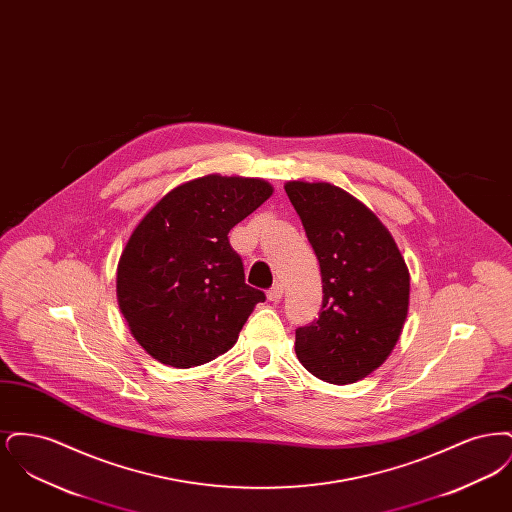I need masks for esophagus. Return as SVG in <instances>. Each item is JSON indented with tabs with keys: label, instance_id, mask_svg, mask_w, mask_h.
<instances>
[{
	"label": "esophagus",
	"instance_id": "obj_1",
	"mask_svg": "<svg viewBox=\"0 0 512 512\" xmlns=\"http://www.w3.org/2000/svg\"><path fill=\"white\" fill-rule=\"evenodd\" d=\"M268 301H280L284 297V286L282 284H276L272 286L267 292Z\"/></svg>",
	"mask_w": 512,
	"mask_h": 512
}]
</instances>
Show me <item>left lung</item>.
<instances>
[{"label": "left lung", "mask_w": 512, "mask_h": 512, "mask_svg": "<svg viewBox=\"0 0 512 512\" xmlns=\"http://www.w3.org/2000/svg\"><path fill=\"white\" fill-rule=\"evenodd\" d=\"M317 253L322 309L295 330L299 363L328 384H355L384 365L409 313L411 276L390 230L328 182L284 184Z\"/></svg>", "instance_id": "obj_1"}]
</instances>
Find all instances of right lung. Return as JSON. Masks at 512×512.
<instances>
[{
    "instance_id": "right-lung-1",
    "label": "right lung",
    "mask_w": 512,
    "mask_h": 512,
    "mask_svg": "<svg viewBox=\"0 0 512 512\" xmlns=\"http://www.w3.org/2000/svg\"><path fill=\"white\" fill-rule=\"evenodd\" d=\"M274 188L263 178L205 174L163 195L138 222L117 267L130 334L174 368L226 353L265 293L245 284L228 232Z\"/></svg>"
}]
</instances>
